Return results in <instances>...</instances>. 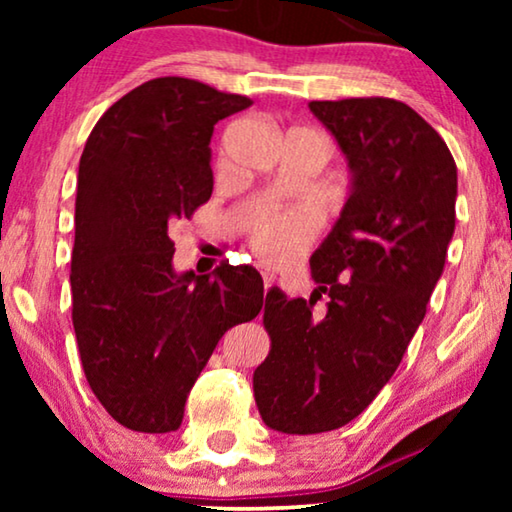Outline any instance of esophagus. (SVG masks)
Returning a JSON list of instances; mask_svg holds the SVG:
<instances>
[{"instance_id":"esophagus-1","label":"esophagus","mask_w":512,"mask_h":512,"mask_svg":"<svg viewBox=\"0 0 512 512\" xmlns=\"http://www.w3.org/2000/svg\"><path fill=\"white\" fill-rule=\"evenodd\" d=\"M258 270H261V277H263V286H265V289H270V286L272 284H275V272H272L270 268H268V265H258Z\"/></svg>"}]
</instances>
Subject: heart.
<instances>
[{
	"label": "heart",
	"mask_w": 512,
	"mask_h": 512,
	"mask_svg": "<svg viewBox=\"0 0 512 512\" xmlns=\"http://www.w3.org/2000/svg\"><path fill=\"white\" fill-rule=\"evenodd\" d=\"M321 226V214L314 207L279 209L265 207L247 223L251 249L268 263H289L303 256Z\"/></svg>",
	"instance_id": "heart-1"
}]
</instances>
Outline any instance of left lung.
Returning a JSON list of instances; mask_svg holds the SVG:
<instances>
[{"label":"left lung","instance_id":"obj_1","mask_svg":"<svg viewBox=\"0 0 512 512\" xmlns=\"http://www.w3.org/2000/svg\"><path fill=\"white\" fill-rule=\"evenodd\" d=\"M354 172L352 195L310 258V300L272 286L270 352L254 370L258 412L282 433L352 422L396 373L443 275L454 235L457 165L443 137L405 102H310ZM329 296L324 311L316 300Z\"/></svg>","mask_w":512,"mask_h":512}]
</instances>
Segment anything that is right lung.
Returning a JSON list of instances; mask_svg holds the SVG:
<instances>
[{
  "label": "right lung",
  "mask_w": 512,
  "mask_h": 512,
  "mask_svg": "<svg viewBox=\"0 0 512 512\" xmlns=\"http://www.w3.org/2000/svg\"><path fill=\"white\" fill-rule=\"evenodd\" d=\"M251 107L184 76H160L104 111L79 163L72 321L86 380L139 433L177 431L221 335L263 307L251 265L177 275L172 230L212 198L214 125Z\"/></svg>",
  "instance_id": "add662e5"
}]
</instances>
